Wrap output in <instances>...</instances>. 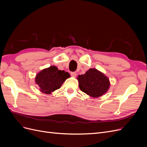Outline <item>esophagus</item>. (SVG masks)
<instances>
[{
    "mask_svg": "<svg viewBox=\"0 0 147 147\" xmlns=\"http://www.w3.org/2000/svg\"><path fill=\"white\" fill-rule=\"evenodd\" d=\"M70 75H71V76L73 77H76V75H77L76 72H70Z\"/></svg>",
    "mask_w": 147,
    "mask_h": 147,
    "instance_id": "34e87169",
    "label": "esophagus"
}]
</instances>
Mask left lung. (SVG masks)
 <instances>
[{"label": "left lung", "mask_w": 147, "mask_h": 147, "mask_svg": "<svg viewBox=\"0 0 147 147\" xmlns=\"http://www.w3.org/2000/svg\"><path fill=\"white\" fill-rule=\"evenodd\" d=\"M80 90L92 97H98L107 92L110 88L107 77L96 69H90L83 75H78Z\"/></svg>", "instance_id": "obj_1"}]
</instances>
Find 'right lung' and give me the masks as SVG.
I'll return each instance as SVG.
<instances>
[{
    "label": "right lung",
    "instance_id": "add662e5",
    "mask_svg": "<svg viewBox=\"0 0 147 147\" xmlns=\"http://www.w3.org/2000/svg\"><path fill=\"white\" fill-rule=\"evenodd\" d=\"M70 74L64 70H58L56 66L43 69L35 77V82L40 87V91L45 94H50L60 88Z\"/></svg>",
    "mask_w": 147,
    "mask_h": 147
}]
</instances>
